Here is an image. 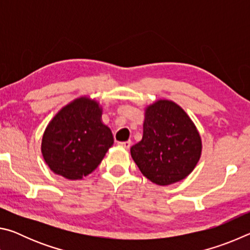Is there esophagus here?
<instances>
[{"label":"esophagus","instance_id":"1","mask_svg":"<svg viewBox=\"0 0 250 250\" xmlns=\"http://www.w3.org/2000/svg\"><path fill=\"white\" fill-rule=\"evenodd\" d=\"M119 146H121L125 149H129L131 146V141H125V142H119Z\"/></svg>","mask_w":250,"mask_h":250}]
</instances>
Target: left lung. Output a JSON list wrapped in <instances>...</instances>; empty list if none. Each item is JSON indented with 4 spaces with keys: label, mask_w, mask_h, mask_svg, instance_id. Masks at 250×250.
Instances as JSON below:
<instances>
[{
    "label": "left lung",
    "mask_w": 250,
    "mask_h": 250,
    "mask_svg": "<svg viewBox=\"0 0 250 250\" xmlns=\"http://www.w3.org/2000/svg\"><path fill=\"white\" fill-rule=\"evenodd\" d=\"M130 152L142 174L164 186L191 174L201 158L202 140L179 104L160 99L146 108L142 140Z\"/></svg>",
    "instance_id": "8db88e82"
}]
</instances>
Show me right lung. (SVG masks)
<instances>
[{
    "label": "right lung",
    "mask_w": 250,
    "mask_h": 250,
    "mask_svg": "<svg viewBox=\"0 0 250 250\" xmlns=\"http://www.w3.org/2000/svg\"><path fill=\"white\" fill-rule=\"evenodd\" d=\"M101 115L98 101L83 96L50 120L42 139V154L55 174L75 181L96 170L113 145L111 130Z\"/></svg>",
    "instance_id": "obj_1"
}]
</instances>
